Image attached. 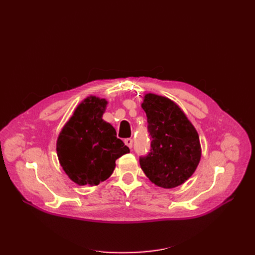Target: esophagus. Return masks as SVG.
Returning a JSON list of instances; mask_svg holds the SVG:
<instances>
[{
  "mask_svg": "<svg viewBox=\"0 0 255 255\" xmlns=\"http://www.w3.org/2000/svg\"><path fill=\"white\" fill-rule=\"evenodd\" d=\"M125 143L128 146L129 149H132V146H133V139H130V138H127V139L125 140Z\"/></svg>",
  "mask_w": 255,
  "mask_h": 255,
  "instance_id": "esophagus-1",
  "label": "esophagus"
}]
</instances>
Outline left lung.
Returning a JSON list of instances; mask_svg holds the SVG:
<instances>
[{
	"mask_svg": "<svg viewBox=\"0 0 255 255\" xmlns=\"http://www.w3.org/2000/svg\"><path fill=\"white\" fill-rule=\"evenodd\" d=\"M141 107L151 137L149 154L139 158L142 171L159 187L180 186L201 158L198 132L179 105L166 97L146 94Z\"/></svg>",
	"mask_w": 255,
	"mask_h": 255,
	"instance_id": "8db88e82",
	"label": "left lung"
}]
</instances>
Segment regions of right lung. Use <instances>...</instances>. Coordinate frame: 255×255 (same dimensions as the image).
Masks as SVG:
<instances>
[{"label": "right lung", "mask_w": 255, "mask_h": 255, "mask_svg": "<svg viewBox=\"0 0 255 255\" xmlns=\"http://www.w3.org/2000/svg\"><path fill=\"white\" fill-rule=\"evenodd\" d=\"M107 101L95 96L76 107L58 135L56 151L66 174L80 186L99 185L109 179L116 159L129 149L116 129L102 119Z\"/></svg>", "instance_id": "right-lung-1"}]
</instances>
